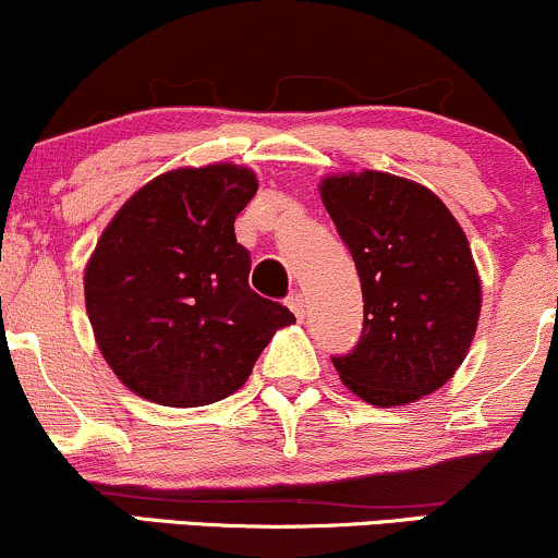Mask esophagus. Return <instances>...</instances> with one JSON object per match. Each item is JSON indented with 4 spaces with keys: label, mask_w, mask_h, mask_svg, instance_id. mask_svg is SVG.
<instances>
[{
    "label": "esophagus",
    "mask_w": 558,
    "mask_h": 558,
    "mask_svg": "<svg viewBox=\"0 0 558 558\" xmlns=\"http://www.w3.org/2000/svg\"><path fill=\"white\" fill-rule=\"evenodd\" d=\"M286 304L291 306V312H293V315H296L299 319H304V312H306V301H304V296H301V293H291V296H288Z\"/></svg>",
    "instance_id": "esophagus-1"
}]
</instances>
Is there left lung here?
<instances>
[{"mask_svg": "<svg viewBox=\"0 0 558 558\" xmlns=\"http://www.w3.org/2000/svg\"><path fill=\"white\" fill-rule=\"evenodd\" d=\"M319 194L354 257L364 299L360 341L330 356L332 367L375 407L433 393L464 362L480 317L464 230L433 191L388 172L325 178Z\"/></svg>", "mask_w": 558, "mask_h": 558, "instance_id": "left-lung-1", "label": "left lung"}]
</instances>
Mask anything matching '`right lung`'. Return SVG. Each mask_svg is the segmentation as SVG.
<instances>
[{
	"label": "right lung",
	"mask_w": 558,
	"mask_h": 558,
	"mask_svg": "<svg viewBox=\"0 0 558 558\" xmlns=\"http://www.w3.org/2000/svg\"><path fill=\"white\" fill-rule=\"evenodd\" d=\"M257 194L252 170L207 165L136 191L88 259L86 312L112 373L141 399L207 407L235 393L288 306L248 288L252 257L235 215Z\"/></svg>",
	"instance_id": "add662e5"
}]
</instances>
